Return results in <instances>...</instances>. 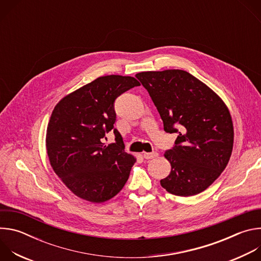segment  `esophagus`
<instances>
[{
  "label": "esophagus",
  "instance_id": "1",
  "mask_svg": "<svg viewBox=\"0 0 261 261\" xmlns=\"http://www.w3.org/2000/svg\"><path fill=\"white\" fill-rule=\"evenodd\" d=\"M142 156H143L144 159H147V160H148V159H154V158L158 157L159 154L156 153V152H153V153H143Z\"/></svg>",
  "mask_w": 261,
  "mask_h": 261
}]
</instances>
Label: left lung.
I'll return each mask as SVG.
<instances>
[{
    "instance_id": "8db88e82",
    "label": "left lung",
    "mask_w": 261,
    "mask_h": 261,
    "mask_svg": "<svg viewBox=\"0 0 261 261\" xmlns=\"http://www.w3.org/2000/svg\"><path fill=\"white\" fill-rule=\"evenodd\" d=\"M136 77L157 107L164 131L178 134L164 154L171 171L161 186L184 197L204 191L231 156L233 124L226 104L187 71H146Z\"/></svg>"
}]
</instances>
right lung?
I'll return each instance as SVG.
<instances>
[{
    "label": "right lung",
    "mask_w": 261,
    "mask_h": 261,
    "mask_svg": "<svg viewBox=\"0 0 261 261\" xmlns=\"http://www.w3.org/2000/svg\"><path fill=\"white\" fill-rule=\"evenodd\" d=\"M140 86L131 76H101L65 96L54 108L46 130V150L56 174L76 196L101 203L116 196L128 180L136 158L125 152L114 129L115 100ZM114 130L116 142L101 139Z\"/></svg>",
    "instance_id": "right-lung-1"
}]
</instances>
